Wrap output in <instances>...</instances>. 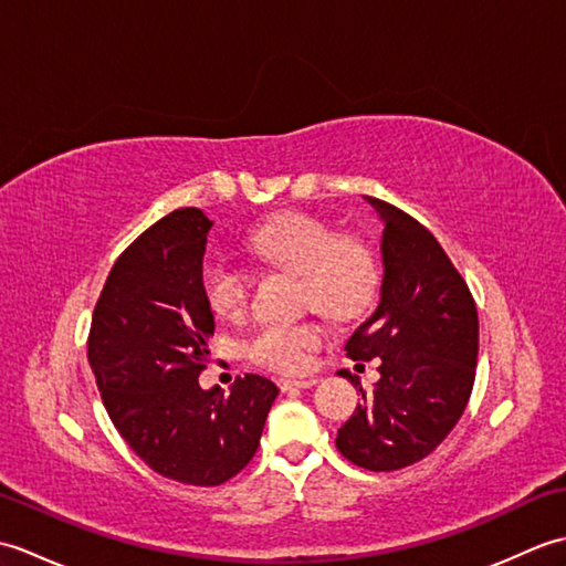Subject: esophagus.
<instances>
[{
  "label": "esophagus",
  "mask_w": 566,
  "mask_h": 566,
  "mask_svg": "<svg viewBox=\"0 0 566 566\" xmlns=\"http://www.w3.org/2000/svg\"><path fill=\"white\" fill-rule=\"evenodd\" d=\"M318 379H314V377H308V379H280L276 381V387H280L282 391H294V389H311L314 387Z\"/></svg>",
  "instance_id": "34e87169"
}]
</instances>
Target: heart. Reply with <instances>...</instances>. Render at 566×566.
<instances>
[{"label": "heart", "mask_w": 566, "mask_h": 566, "mask_svg": "<svg viewBox=\"0 0 566 566\" xmlns=\"http://www.w3.org/2000/svg\"><path fill=\"white\" fill-rule=\"evenodd\" d=\"M248 248L274 268L302 276V306L331 318H353L375 304L381 270L363 238L338 231L311 213L290 211L262 223L248 235ZM201 294L221 318L243 316L250 298V274L240 264L209 258L201 268ZM323 343L314 321L262 323L243 340L248 359L282 375H298Z\"/></svg>", "instance_id": "1"}]
</instances>
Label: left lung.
I'll list each match as a JSON object with an SVG mask.
<instances>
[{
	"label": "left lung",
	"instance_id": "left-lung-1",
	"mask_svg": "<svg viewBox=\"0 0 566 566\" xmlns=\"http://www.w3.org/2000/svg\"><path fill=\"white\" fill-rule=\"evenodd\" d=\"M384 219L381 302L345 350L377 359L381 379L363 391L335 448L369 472H396L450 436L474 387L479 318L474 296L428 228L391 203L367 197Z\"/></svg>",
	"mask_w": 566,
	"mask_h": 566
}]
</instances>
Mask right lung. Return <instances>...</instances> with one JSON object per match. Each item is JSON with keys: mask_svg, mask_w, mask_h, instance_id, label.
Here are the masks:
<instances>
[{"mask_svg": "<svg viewBox=\"0 0 566 566\" xmlns=\"http://www.w3.org/2000/svg\"><path fill=\"white\" fill-rule=\"evenodd\" d=\"M211 226L187 207L143 231L106 276L87 338L116 430L153 472L189 486H219L248 467L280 394L260 375L231 394L199 387L213 333L199 282Z\"/></svg>", "mask_w": 566, "mask_h": 566, "instance_id": "add662e5", "label": "right lung"}]
</instances>
